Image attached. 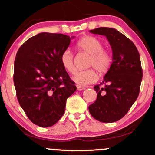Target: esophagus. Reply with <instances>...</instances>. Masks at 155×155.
Here are the masks:
<instances>
[{
    "instance_id": "34e87169",
    "label": "esophagus",
    "mask_w": 155,
    "mask_h": 155,
    "mask_svg": "<svg viewBox=\"0 0 155 155\" xmlns=\"http://www.w3.org/2000/svg\"><path fill=\"white\" fill-rule=\"evenodd\" d=\"M77 90H85V87H82V86H80V85H77Z\"/></svg>"
}]
</instances>
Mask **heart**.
Instances as JSON below:
<instances>
[{
	"instance_id": "heart-1",
	"label": "heart",
	"mask_w": 155,
	"mask_h": 155,
	"mask_svg": "<svg viewBox=\"0 0 155 155\" xmlns=\"http://www.w3.org/2000/svg\"><path fill=\"white\" fill-rule=\"evenodd\" d=\"M79 49L90 55L89 67H92L100 74L109 71L112 63V57L109 52L103 50V44L100 40L92 36L82 38L77 43ZM61 63L65 71L73 74L75 71L74 56L70 49L63 51L61 55ZM97 80V75L94 69L78 71L74 75L73 80L78 85L86 86L94 83Z\"/></svg>"
}]
</instances>
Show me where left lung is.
<instances>
[{"mask_svg": "<svg viewBox=\"0 0 155 155\" xmlns=\"http://www.w3.org/2000/svg\"><path fill=\"white\" fill-rule=\"evenodd\" d=\"M90 32L106 36L111 46L113 62L103 82L94 87L97 99L89 106V111L99 121L116 122L128 113L138 97L143 78L140 54L133 42L115 29L99 27Z\"/></svg>", "mask_w": 155, "mask_h": 155, "instance_id": "1", "label": "left lung"}]
</instances>
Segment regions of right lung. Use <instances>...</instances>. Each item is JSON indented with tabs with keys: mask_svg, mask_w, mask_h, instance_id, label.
<instances>
[{
	"mask_svg": "<svg viewBox=\"0 0 155 155\" xmlns=\"http://www.w3.org/2000/svg\"><path fill=\"white\" fill-rule=\"evenodd\" d=\"M70 43L71 37L63 34L40 33L27 40L16 54L17 98L29 119L40 127L58 121L67 99L77 89L60 60Z\"/></svg>",
	"mask_w": 155,
	"mask_h": 155,
	"instance_id": "add662e5",
	"label": "right lung"
}]
</instances>
